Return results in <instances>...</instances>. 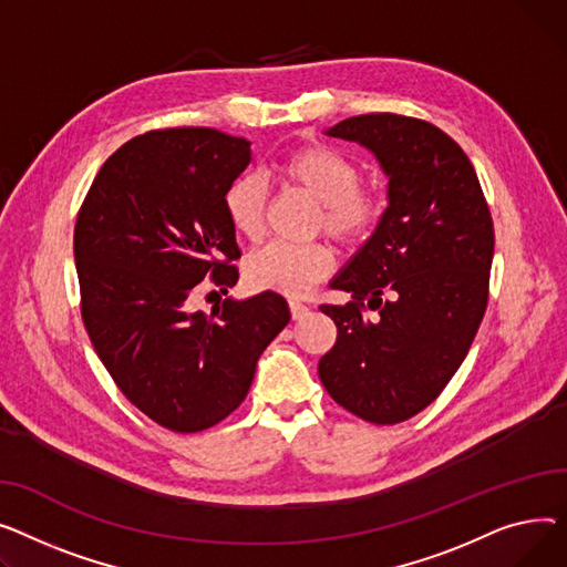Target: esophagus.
I'll list each match as a JSON object with an SVG mask.
<instances>
[{
	"label": "esophagus",
	"mask_w": 567,
	"mask_h": 567,
	"mask_svg": "<svg viewBox=\"0 0 567 567\" xmlns=\"http://www.w3.org/2000/svg\"><path fill=\"white\" fill-rule=\"evenodd\" d=\"M288 307H290V316H292V320H299V318H305V316L309 313V307L299 302V299H290Z\"/></svg>",
	"instance_id": "1"
}]
</instances>
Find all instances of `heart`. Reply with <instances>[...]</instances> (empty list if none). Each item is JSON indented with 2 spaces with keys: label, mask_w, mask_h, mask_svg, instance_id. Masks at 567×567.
Here are the masks:
<instances>
[{
  "label": "heart",
  "mask_w": 567,
  "mask_h": 567,
  "mask_svg": "<svg viewBox=\"0 0 567 567\" xmlns=\"http://www.w3.org/2000/svg\"><path fill=\"white\" fill-rule=\"evenodd\" d=\"M286 187L299 189L318 204L316 228L346 247L369 238L382 217V196L361 185L359 164L346 153L324 144H307L288 151L275 166ZM265 185L256 176H240L224 192V213L240 238L256 243L265 228ZM334 268V254L327 245L272 243L251 254L245 262V279L256 290H272L288 297L309 292Z\"/></svg>",
  "instance_id": "b5f03b06"
}]
</instances>
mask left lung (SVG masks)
Listing matches in <instances>:
<instances>
[{
    "instance_id": "left-lung-1",
    "label": "left lung",
    "mask_w": 567,
    "mask_h": 567,
    "mask_svg": "<svg viewBox=\"0 0 567 567\" xmlns=\"http://www.w3.org/2000/svg\"><path fill=\"white\" fill-rule=\"evenodd\" d=\"M327 135L378 157L389 206L331 281L350 302L320 307L339 329L318 363L320 382L354 416L401 423L444 391L481 327L494 256L489 208L470 157L427 121L361 114ZM365 308L377 316L365 319Z\"/></svg>"
}]
</instances>
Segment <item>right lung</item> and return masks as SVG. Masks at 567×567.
Instances as JSON below:
<instances>
[{
    "label": "right lung",
    "instance_id": "add662e5",
    "mask_svg": "<svg viewBox=\"0 0 567 567\" xmlns=\"http://www.w3.org/2000/svg\"><path fill=\"white\" fill-rule=\"evenodd\" d=\"M251 144L210 127L153 130L123 144L91 183L75 224L82 320L127 401L157 425L198 432L236 412L256 361L290 311L279 292L189 309L206 277L236 286L224 192Z\"/></svg>",
    "mask_w": 567,
    "mask_h": 567
}]
</instances>
